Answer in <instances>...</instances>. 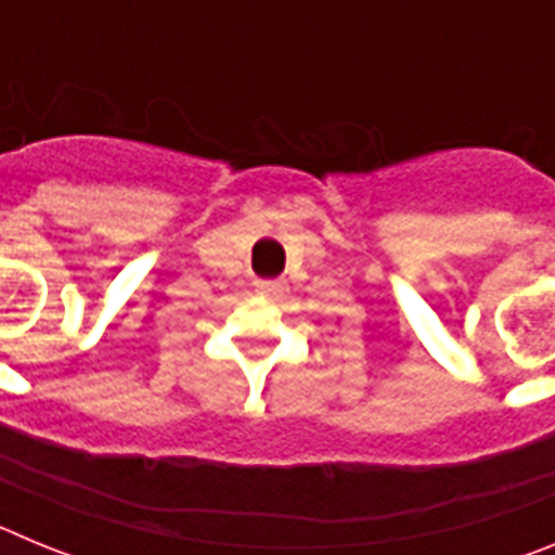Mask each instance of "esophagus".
<instances>
[{"label": "esophagus", "instance_id": "1", "mask_svg": "<svg viewBox=\"0 0 555 555\" xmlns=\"http://www.w3.org/2000/svg\"><path fill=\"white\" fill-rule=\"evenodd\" d=\"M255 288H258L261 294H278L283 286H281V281H258L255 283Z\"/></svg>", "mask_w": 555, "mask_h": 555}]
</instances>
